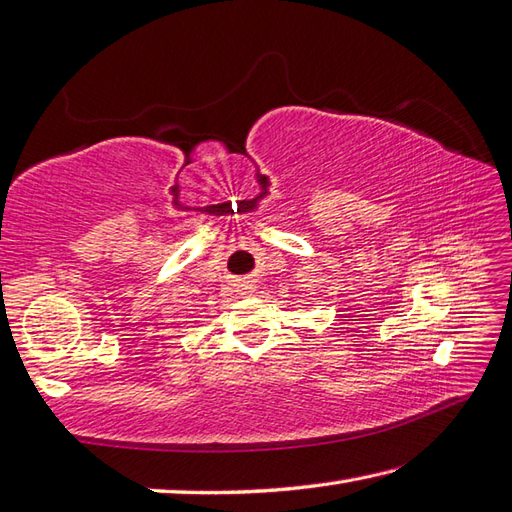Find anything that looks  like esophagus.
I'll return each mask as SVG.
<instances>
[{
  "instance_id": "1",
  "label": "esophagus",
  "mask_w": 512,
  "mask_h": 512,
  "mask_svg": "<svg viewBox=\"0 0 512 512\" xmlns=\"http://www.w3.org/2000/svg\"><path fill=\"white\" fill-rule=\"evenodd\" d=\"M244 288H246V286H244Z\"/></svg>"
}]
</instances>
